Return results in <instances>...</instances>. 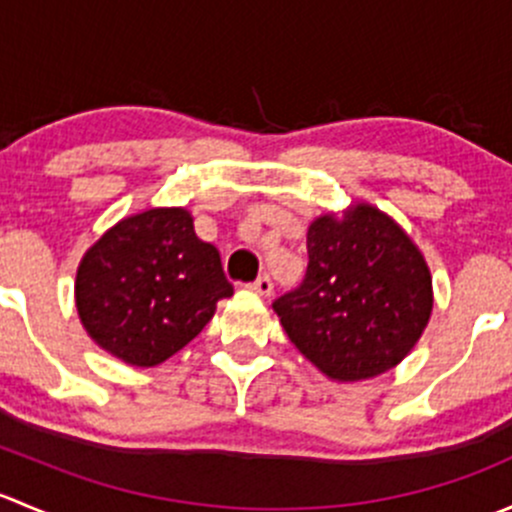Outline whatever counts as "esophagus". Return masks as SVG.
<instances>
[{
    "mask_svg": "<svg viewBox=\"0 0 512 512\" xmlns=\"http://www.w3.org/2000/svg\"><path fill=\"white\" fill-rule=\"evenodd\" d=\"M250 289L255 294H260V297H270V294H272V280L267 275L257 277V280L250 285Z\"/></svg>",
    "mask_w": 512,
    "mask_h": 512,
    "instance_id": "34e87169",
    "label": "esophagus"
}]
</instances>
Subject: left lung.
<instances>
[{
	"mask_svg": "<svg viewBox=\"0 0 512 512\" xmlns=\"http://www.w3.org/2000/svg\"><path fill=\"white\" fill-rule=\"evenodd\" d=\"M307 277L277 299L289 342L339 384L386 374L411 354L433 312V277L409 232L371 203L307 227Z\"/></svg>",
	"mask_w": 512,
	"mask_h": 512,
	"instance_id": "left-lung-1",
	"label": "left lung"
}]
</instances>
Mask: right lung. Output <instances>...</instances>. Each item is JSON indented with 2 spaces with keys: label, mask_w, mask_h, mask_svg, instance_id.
Instances as JSON below:
<instances>
[{
  "label": "right lung",
  "mask_w": 512,
  "mask_h": 512,
  "mask_svg": "<svg viewBox=\"0 0 512 512\" xmlns=\"http://www.w3.org/2000/svg\"><path fill=\"white\" fill-rule=\"evenodd\" d=\"M220 252L185 208H148L108 227L76 270L86 334L128 366L151 369L193 342L230 297Z\"/></svg>",
  "instance_id": "obj_1"
}]
</instances>
